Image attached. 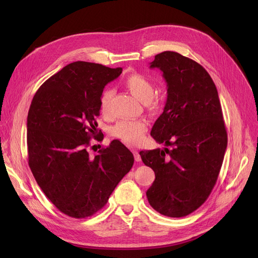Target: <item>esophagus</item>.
I'll use <instances>...</instances> for the list:
<instances>
[{
    "mask_svg": "<svg viewBox=\"0 0 258 258\" xmlns=\"http://www.w3.org/2000/svg\"><path fill=\"white\" fill-rule=\"evenodd\" d=\"M134 157H135V160H136L137 162H140L141 161V156H140V154H139V152L138 151H136V150H134Z\"/></svg>",
    "mask_w": 258,
    "mask_h": 258,
    "instance_id": "1",
    "label": "esophagus"
}]
</instances>
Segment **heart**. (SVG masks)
Masks as SVG:
<instances>
[{
  "label": "heart",
  "mask_w": 258,
  "mask_h": 258,
  "mask_svg": "<svg viewBox=\"0 0 258 258\" xmlns=\"http://www.w3.org/2000/svg\"><path fill=\"white\" fill-rule=\"evenodd\" d=\"M131 93L142 102L153 103L155 96V86L145 75L134 73L128 75L124 81ZM114 92L111 89H105L99 99V108L103 115H107L111 111V101ZM147 130L146 122L142 119H124L111 127L110 132L114 137L128 144H138L143 138Z\"/></svg>",
  "instance_id": "heart-1"
}]
</instances>
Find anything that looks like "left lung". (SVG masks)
Masks as SVG:
<instances>
[{
    "label": "left lung",
    "mask_w": 258,
    "mask_h": 258,
    "mask_svg": "<svg viewBox=\"0 0 258 258\" xmlns=\"http://www.w3.org/2000/svg\"><path fill=\"white\" fill-rule=\"evenodd\" d=\"M150 68L160 69L167 84L151 135L170 148L140 152L156 175L146 197L161 214L182 218L207 200L218 180L227 148L222 106L212 78L197 61L164 51Z\"/></svg>",
    "instance_id": "obj_1"
}]
</instances>
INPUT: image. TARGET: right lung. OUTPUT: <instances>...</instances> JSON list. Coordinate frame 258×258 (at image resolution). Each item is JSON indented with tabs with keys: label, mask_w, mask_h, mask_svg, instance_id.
Returning a JSON list of instances; mask_svg holds the SVG:
<instances>
[{
	"label": "right lung",
	"mask_w": 258,
	"mask_h": 258,
	"mask_svg": "<svg viewBox=\"0 0 258 258\" xmlns=\"http://www.w3.org/2000/svg\"><path fill=\"white\" fill-rule=\"evenodd\" d=\"M121 73V68L75 61L47 79L32 99L28 163L46 197L71 218L99 211L133 167V154L118 140L94 156L88 152L103 89Z\"/></svg>",
	"instance_id": "1"
}]
</instances>
